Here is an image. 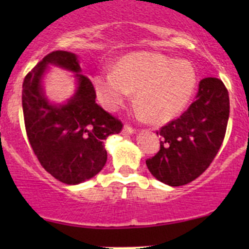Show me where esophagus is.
I'll use <instances>...</instances> for the list:
<instances>
[{"label": "esophagus", "mask_w": 249, "mask_h": 249, "mask_svg": "<svg viewBox=\"0 0 249 249\" xmlns=\"http://www.w3.org/2000/svg\"><path fill=\"white\" fill-rule=\"evenodd\" d=\"M122 132H123V135H133V133H136V129L133 128V127L126 124V126L123 127Z\"/></svg>", "instance_id": "esophagus-1"}]
</instances>
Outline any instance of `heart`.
<instances>
[{
    "label": "heart",
    "mask_w": 249,
    "mask_h": 249,
    "mask_svg": "<svg viewBox=\"0 0 249 249\" xmlns=\"http://www.w3.org/2000/svg\"><path fill=\"white\" fill-rule=\"evenodd\" d=\"M106 108L114 111L136 91V102L147 118L167 121L181 113L195 93L197 73L190 62L164 54L138 52L123 57L116 70L93 77Z\"/></svg>",
    "instance_id": "1"
}]
</instances>
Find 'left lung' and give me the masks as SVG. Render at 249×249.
<instances>
[{
    "label": "left lung",
    "instance_id": "1",
    "mask_svg": "<svg viewBox=\"0 0 249 249\" xmlns=\"http://www.w3.org/2000/svg\"><path fill=\"white\" fill-rule=\"evenodd\" d=\"M230 117V96L214 77L201 80L195 101L163 126L160 151L146 160L149 172L168 186H184L206 171L224 140Z\"/></svg>",
    "mask_w": 249,
    "mask_h": 249
}]
</instances>
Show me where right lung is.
Here are the masks:
<instances>
[{"instance_id":"add662e5","label":"right lung","mask_w":249,"mask_h":249,"mask_svg":"<svg viewBox=\"0 0 249 249\" xmlns=\"http://www.w3.org/2000/svg\"><path fill=\"white\" fill-rule=\"evenodd\" d=\"M48 64L76 73L77 91L65 105H52L42 92V77ZM74 53L53 51L43 57L22 85L26 133L41 166L66 184H78L97 175L107 160L105 140L120 133L123 123L96 103L89 77L80 73Z\"/></svg>"}]
</instances>
